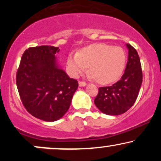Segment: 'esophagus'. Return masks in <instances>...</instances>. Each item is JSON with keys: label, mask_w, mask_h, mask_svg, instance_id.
Masks as SVG:
<instances>
[{"label": "esophagus", "mask_w": 161, "mask_h": 161, "mask_svg": "<svg viewBox=\"0 0 161 161\" xmlns=\"http://www.w3.org/2000/svg\"><path fill=\"white\" fill-rule=\"evenodd\" d=\"M79 86H80V87L86 86V82H82V81H79Z\"/></svg>", "instance_id": "esophagus-1"}]
</instances>
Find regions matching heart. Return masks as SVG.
I'll list each match as a JSON object with an SVG mask.
<instances>
[{
	"label": "heart",
	"instance_id": "b5f03b06",
	"mask_svg": "<svg viewBox=\"0 0 161 161\" xmlns=\"http://www.w3.org/2000/svg\"><path fill=\"white\" fill-rule=\"evenodd\" d=\"M126 62V53L121 47L96 44L78 54L69 55L67 66L73 76H78L88 66L91 76L97 82L108 84L120 76Z\"/></svg>",
	"mask_w": 161,
	"mask_h": 161
}]
</instances>
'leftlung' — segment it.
I'll return each instance as SVG.
<instances>
[{
	"mask_svg": "<svg viewBox=\"0 0 161 161\" xmlns=\"http://www.w3.org/2000/svg\"><path fill=\"white\" fill-rule=\"evenodd\" d=\"M128 61L121 79L111 86L101 87L95 98L97 108L108 115H119L126 112L137 98L142 83V70L136 50L129 44Z\"/></svg>",
	"mask_w": 161,
	"mask_h": 161,
	"instance_id": "left-lung-1",
	"label": "left lung"
}]
</instances>
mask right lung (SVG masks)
<instances>
[{"mask_svg":"<svg viewBox=\"0 0 161 161\" xmlns=\"http://www.w3.org/2000/svg\"><path fill=\"white\" fill-rule=\"evenodd\" d=\"M59 47H29L22 56L16 76L24 108L31 115L47 122L60 119L69 109L78 81L68 76L56 63Z\"/></svg>","mask_w":161,"mask_h":161,"instance_id":"1","label":"right lung"}]
</instances>
